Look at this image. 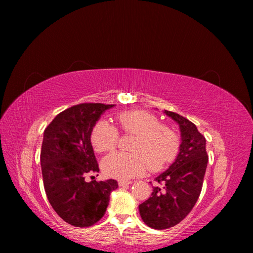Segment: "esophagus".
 Segmentation results:
<instances>
[{"label": "esophagus", "mask_w": 253, "mask_h": 253, "mask_svg": "<svg viewBox=\"0 0 253 253\" xmlns=\"http://www.w3.org/2000/svg\"><path fill=\"white\" fill-rule=\"evenodd\" d=\"M131 183H132V181H129V180H119L118 181V186L119 187H125V186L131 185Z\"/></svg>", "instance_id": "34e87169"}]
</instances>
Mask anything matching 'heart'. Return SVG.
Instances as JSON below:
<instances>
[{"label":"heart","instance_id":"b5f03b06","mask_svg":"<svg viewBox=\"0 0 253 253\" xmlns=\"http://www.w3.org/2000/svg\"><path fill=\"white\" fill-rule=\"evenodd\" d=\"M116 121L121 131L136 135L131 153L115 152L102 160L103 172L114 178L127 179L144 173L163 170L175 159L179 149V137L170 126L147 111L120 112ZM91 143L99 153L113 151L119 140V131L105 120H99L91 129Z\"/></svg>","mask_w":253,"mask_h":253}]
</instances>
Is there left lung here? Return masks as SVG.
Instances as JSON below:
<instances>
[{"label":"left lung","instance_id":"left-lung-1","mask_svg":"<svg viewBox=\"0 0 253 253\" xmlns=\"http://www.w3.org/2000/svg\"><path fill=\"white\" fill-rule=\"evenodd\" d=\"M165 113L179 125V154L169 169L155 178L151 196L139 205L144 224L157 230L179 224L193 209L202 192L208 164L206 138L196 126L177 113Z\"/></svg>","mask_w":253,"mask_h":253}]
</instances>
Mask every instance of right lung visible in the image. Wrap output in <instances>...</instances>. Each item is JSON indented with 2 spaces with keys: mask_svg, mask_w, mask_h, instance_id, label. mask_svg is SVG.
Returning <instances> with one entry per match:
<instances>
[{
  "mask_svg": "<svg viewBox=\"0 0 253 253\" xmlns=\"http://www.w3.org/2000/svg\"><path fill=\"white\" fill-rule=\"evenodd\" d=\"M113 106L74 105L58 114L44 131L40 160L45 192L58 215L75 227H90L100 220L111 192L118 188L115 179L85 180L87 175L99 172L91 129L101 114Z\"/></svg>",
  "mask_w": 253,
  "mask_h": 253,
  "instance_id": "add662e5",
  "label": "right lung"
}]
</instances>
